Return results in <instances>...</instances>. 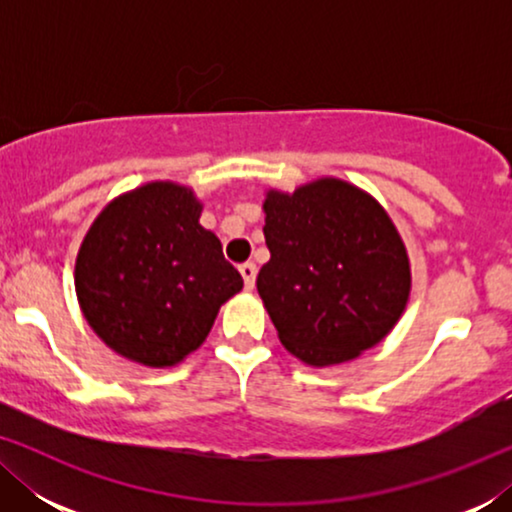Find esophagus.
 I'll list each match as a JSON object with an SVG mask.
<instances>
[{"mask_svg": "<svg viewBox=\"0 0 512 512\" xmlns=\"http://www.w3.org/2000/svg\"><path fill=\"white\" fill-rule=\"evenodd\" d=\"M240 275L244 279V286H247V289H254V284H256V265L254 263H242L240 265Z\"/></svg>", "mask_w": 512, "mask_h": 512, "instance_id": "obj_1", "label": "esophagus"}]
</instances>
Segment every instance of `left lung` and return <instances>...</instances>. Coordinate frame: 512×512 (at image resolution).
<instances>
[{"mask_svg":"<svg viewBox=\"0 0 512 512\" xmlns=\"http://www.w3.org/2000/svg\"><path fill=\"white\" fill-rule=\"evenodd\" d=\"M270 261L256 286L279 340L307 366L375 347L408 305L410 261L373 195L324 177L263 202Z\"/></svg>","mask_w":512,"mask_h":512,"instance_id":"left-lung-1","label":"left lung"}]
</instances>
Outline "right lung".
I'll use <instances>...</instances> for the list:
<instances>
[{
  "label": "right lung",
  "instance_id": "1",
  "mask_svg": "<svg viewBox=\"0 0 512 512\" xmlns=\"http://www.w3.org/2000/svg\"><path fill=\"white\" fill-rule=\"evenodd\" d=\"M200 212L191 188L151 181L111 200L83 237L76 298L97 338L125 359L177 366L242 291V275L200 226Z\"/></svg>",
  "mask_w": 512,
  "mask_h": 512
}]
</instances>
